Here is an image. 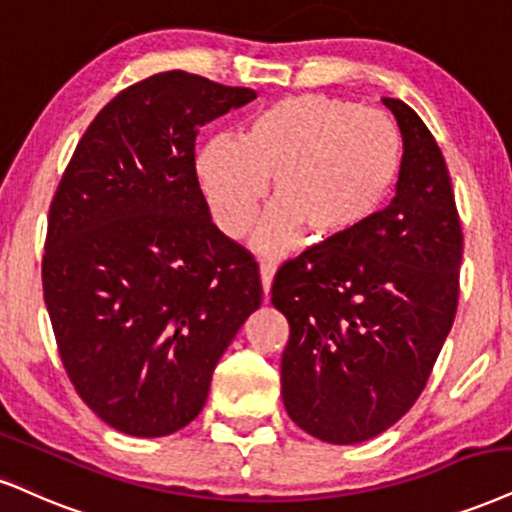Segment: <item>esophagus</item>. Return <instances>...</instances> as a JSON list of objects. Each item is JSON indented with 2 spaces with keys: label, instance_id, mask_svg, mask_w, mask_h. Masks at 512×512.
Returning <instances> with one entry per match:
<instances>
[{
  "label": "esophagus",
  "instance_id": "34e87169",
  "mask_svg": "<svg viewBox=\"0 0 512 512\" xmlns=\"http://www.w3.org/2000/svg\"><path fill=\"white\" fill-rule=\"evenodd\" d=\"M273 275H275V263L261 261V285H263V294H266V296L270 292V282H273Z\"/></svg>",
  "mask_w": 512,
  "mask_h": 512
}]
</instances>
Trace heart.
<instances>
[{
    "instance_id": "b5f03b06",
    "label": "heart",
    "mask_w": 512,
    "mask_h": 512,
    "mask_svg": "<svg viewBox=\"0 0 512 512\" xmlns=\"http://www.w3.org/2000/svg\"><path fill=\"white\" fill-rule=\"evenodd\" d=\"M403 135L394 118L349 99L294 94L256 113L244 140L213 137L197 159L211 216L225 235L244 237L273 180L261 246L270 254L308 232L334 242L370 223L394 192Z\"/></svg>"
}]
</instances>
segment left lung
Listing matches in <instances>:
<instances>
[{
	"mask_svg": "<svg viewBox=\"0 0 512 512\" xmlns=\"http://www.w3.org/2000/svg\"><path fill=\"white\" fill-rule=\"evenodd\" d=\"M403 135L391 206L275 273L285 313L282 401L327 444H361L408 413L430 380L458 311L463 230L432 132L401 99H382Z\"/></svg>",
	"mask_w": 512,
	"mask_h": 512,
	"instance_id": "8db88e82",
	"label": "left lung"
}]
</instances>
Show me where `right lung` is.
Here are the masks:
<instances>
[{"label":"right lung","instance_id":"add662e5","mask_svg":"<svg viewBox=\"0 0 512 512\" xmlns=\"http://www.w3.org/2000/svg\"><path fill=\"white\" fill-rule=\"evenodd\" d=\"M256 99L185 71L118 92L49 206L42 289L80 399L113 430L166 437L204 408L218 358L263 287L197 178L201 125Z\"/></svg>","mask_w":512,"mask_h":512}]
</instances>
